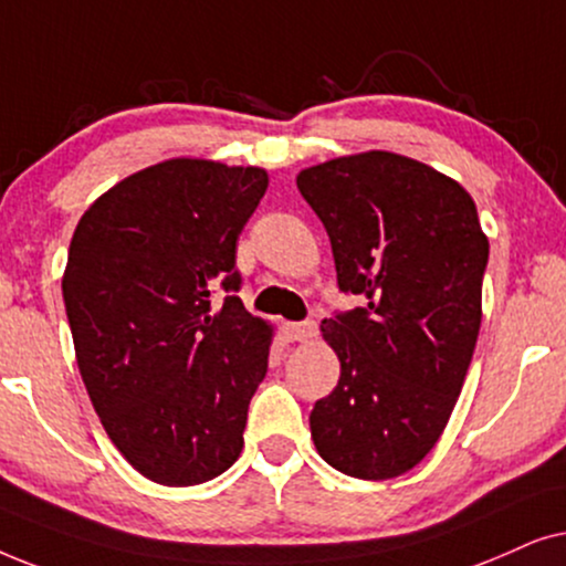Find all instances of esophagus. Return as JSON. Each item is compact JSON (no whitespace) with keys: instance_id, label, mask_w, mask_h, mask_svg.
I'll return each mask as SVG.
<instances>
[{"instance_id":"obj_1","label":"esophagus","mask_w":566,"mask_h":566,"mask_svg":"<svg viewBox=\"0 0 566 566\" xmlns=\"http://www.w3.org/2000/svg\"><path fill=\"white\" fill-rule=\"evenodd\" d=\"M284 336L290 342H307L315 336V323L313 321H300V323H284Z\"/></svg>"}]
</instances>
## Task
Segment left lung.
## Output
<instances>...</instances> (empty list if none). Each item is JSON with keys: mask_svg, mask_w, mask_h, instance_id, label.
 <instances>
[{"mask_svg": "<svg viewBox=\"0 0 566 566\" xmlns=\"http://www.w3.org/2000/svg\"><path fill=\"white\" fill-rule=\"evenodd\" d=\"M297 188L328 232L338 290L367 300L321 323L342 375L311 411L315 450L346 476L396 479L461 396L489 240L458 180L396 153L313 165Z\"/></svg>", "mask_w": 566, "mask_h": 566, "instance_id": "1", "label": "left lung"}]
</instances>
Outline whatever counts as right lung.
<instances>
[{"mask_svg": "<svg viewBox=\"0 0 566 566\" xmlns=\"http://www.w3.org/2000/svg\"><path fill=\"white\" fill-rule=\"evenodd\" d=\"M266 186L263 168L176 157L108 188L72 235L62 292L80 375L155 484H205L243 450L274 328L232 295L235 251Z\"/></svg>", "mask_w": 566, "mask_h": 566, "instance_id": "1", "label": "right lung"}]
</instances>
